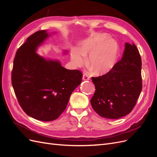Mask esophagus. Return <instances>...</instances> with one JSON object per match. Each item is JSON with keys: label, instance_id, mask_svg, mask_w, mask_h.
Instances as JSON below:
<instances>
[{"label": "esophagus", "instance_id": "34e87169", "mask_svg": "<svg viewBox=\"0 0 157 157\" xmlns=\"http://www.w3.org/2000/svg\"><path fill=\"white\" fill-rule=\"evenodd\" d=\"M90 79V77L89 76L86 74H83V76H82V80H88Z\"/></svg>", "mask_w": 157, "mask_h": 157}]
</instances>
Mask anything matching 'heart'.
Returning a JSON list of instances; mask_svg holds the SVG:
<instances>
[{
  "label": "heart",
  "mask_w": 157,
  "mask_h": 157,
  "mask_svg": "<svg viewBox=\"0 0 157 157\" xmlns=\"http://www.w3.org/2000/svg\"><path fill=\"white\" fill-rule=\"evenodd\" d=\"M118 45L107 33H94L83 40L78 48L72 50L71 58L73 63L82 67L88 56V63L94 74L101 75L109 72L117 61Z\"/></svg>",
  "instance_id": "obj_1"
}]
</instances>
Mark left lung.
Returning <instances> with one entry per match:
<instances>
[{"mask_svg":"<svg viewBox=\"0 0 157 157\" xmlns=\"http://www.w3.org/2000/svg\"><path fill=\"white\" fill-rule=\"evenodd\" d=\"M141 59L134 44L126 42L121 59L105 75L92 77L95 93L90 103L101 117L118 119L129 114L142 89Z\"/></svg>","mask_w":157,"mask_h":157,"instance_id":"1","label":"left lung"}]
</instances>
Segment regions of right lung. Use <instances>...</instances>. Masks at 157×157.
Here are the masks:
<instances>
[{
	"mask_svg": "<svg viewBox=\"0 0 157 157\" xmlns=\"http://www.w3.org/2000/svg\"><path fill=\"white\" fill-rule=\"evenodd\" d=\"M49 36L42 30L28 37L16 52L12 71V86L21 107L27 115L42 121H54L61 115L82 78L80 71L67 69L59 61L36 54Z\"/></svg>",
	"mask_w": 157,
	"mask_h": 157,
	"instance_id": "add662e5",
	"label": "right lung"
}]
</instances>
